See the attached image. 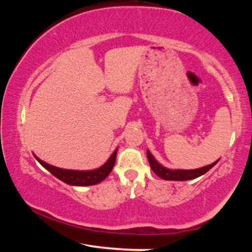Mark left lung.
Returning <instances> with one entry per match:
<instances>
[{
  "label": "left lung",
  "mask_w": 252,
  "mask_h": 252,
  "mask_svg": "<svg viewBox=\"0 0 252 252\" xmlns=\"http://www.w3.org/2000/svg\"><path fill=\"white\" fill-rule=\"evenodd\" d=\"M148 160L149 163H150V167L153 170L158 177H160L163 180H177V181H185V180H191V179H195L200 176H202L206 172H208L211 168L215 167L217 162H213L212 164L206 165L203 168L194 169V170H170L164 167H162L161 164L158 163L155 158L150 153V151H147Z\"/></svg>",
  "instance_id": "8db88e82"
}]
</instances>
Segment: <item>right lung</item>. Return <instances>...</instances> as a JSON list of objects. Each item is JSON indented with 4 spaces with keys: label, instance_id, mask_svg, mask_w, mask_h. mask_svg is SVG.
<instances>
[{
    "label": "right lung",
    "instance_id": "1",
    "mask_svg": "<svg viewBox=\"0 0 252 252\" xmlns=\"http://www.w3.org/2000/svg\"><path fill=\"white\" fill-rule=\"evenodd\" d=\"M117 151L112 153V156L109 158V160L105 163L96 170H91V171H76V170H65V169H60L53 165H50L45 163L42 160H40L36 156L35 159L43 165V167L53 174L54 177H57L60 180L67 183L70 186H93L96 185L101 181H103L104 179L109 176L110 172L112 171L116 163V158H117Z\"/></svg>",
    "mask_w": 252,
    "mask_h": 252
}]
</instances>
